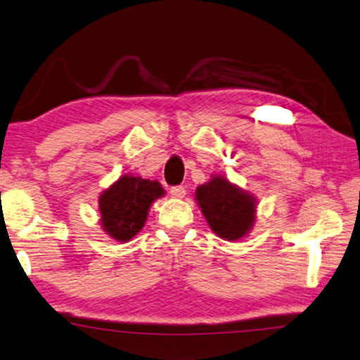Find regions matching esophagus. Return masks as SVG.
I'll return each mask as SVG.
<instances>
[{
    "instance_id": "esophagus-1",
    "label": "esophagus",
    "mask_w": 360,
    "mask_h": 360,
    "mask_svg": "<svg viewBox=\"0 0 360 360\" xmlns=\"http://www.w3.org/2000/svg\"><path fill=\"white\" fill-rule=\"evenodd\" d=\"M169 193H171V195L175 199H183V198H185V194H186V189H185V186L179 185V186H172L171 191H169Z\"/></svg>"
}]
</instances>
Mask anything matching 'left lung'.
<instances>
[{"label": "left lung", "instance_id": "1", "mask_svg": "<svg viewBox=\"0 0 360 360\" xmlns=\"http://www.w3.org/2000/svg\"><path fill=\"white\" fill-rule=\"evenodd\" d=\"M195 200L213 232L227 241L243 238L254 226L255 198L227 179L214 177L195 191Z\"/></svg>", "mask_w": 360, "mask_h": 360}]
</instances>
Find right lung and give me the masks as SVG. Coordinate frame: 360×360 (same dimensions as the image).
<instances>
[{
	"label": "right lung",
	"mask_w": 360,
	"mask_h": 360,
	"mask_svg": "<svg viewBox=\"0 0 360 360\" xmlns=\"http://www.w3.org/2000/svg\"><path fill=\"white\" fill-rule=\"evenodd\" d=\"M161 195H165V189L157 180L122 175L100 194V224L111 238L130 241L144 227L148 210Z\"/></svg>",
	"instance_id": "right-lung-1"
}]
</instances>
